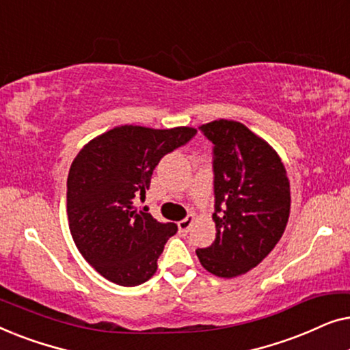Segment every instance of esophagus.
Segmentation results:
<instances>
[{
    "instance_id": "obj_1",
    "label": "esophagus",
    "mask_w": 350,
    "mask_h": 350,
    "mask_svg": "<svg viewBox=\"0 0 350 350\" xmlns=\"http://www.w3.org/2000/svg\"><path fill=\"white\" fill-rule=\"evenodd\" d=\"M194 215H188V217H186L185 219H181V221L178 223V229H180V232L181 234H186L189 231V228L193 226V223H194Z\"/></svg>"
}]
</instances>
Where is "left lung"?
<instances>
[{
    "label": "left lung",
    "instance_id": "left-lung-1",
    "mask_svg": "<svg viewBox=\"0 0 350 350\" xmlns=\"http://www.w3.org/2000/svg\"><path fill=\"white\" fill-rule=\"evenodd\" d=\"M199 129L213 143L217 237L196 253L210 274L232 279L260 265L280 241L290 181L274 148L242 122L217 119Z\"/></svg>",
    "mask_w": 350,
    "mask_h": 350
}]
</instances>
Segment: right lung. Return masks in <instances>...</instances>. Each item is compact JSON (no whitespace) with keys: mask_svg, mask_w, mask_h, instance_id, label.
I'll use <instances>...</instances> for the list:
<instances>
[{"mask_svg":"<svg viewBox=\"0 0 350 350\" xmlns=\"http://www.w3.org/2000/svg\"><path fill=\"white\" fill-rule=\"evenodd\" d=\"M196 132L126 124L92 138L75 157L66 181L70 232L84 260L107 280L135 286L154 275L157 258L178 228L138 212L133 199L145 198L161 157Z\"/></svg>","mask_w":350,"mask_h":350,"instance_id":"right-lung-1","label":"right lung"}]
</instances>
